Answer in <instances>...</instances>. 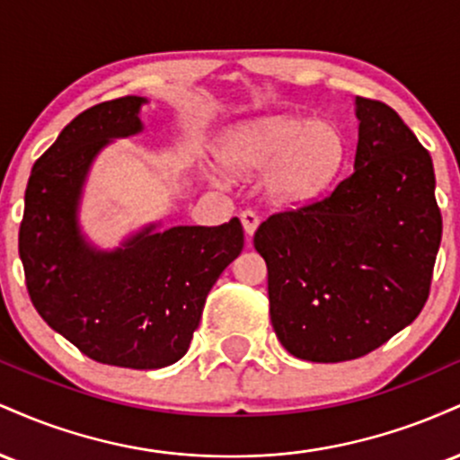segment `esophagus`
<instances>
[{"instance_id":"obj_1","label":"esophagus","mask_w":460,"mask_h":460,"mask_svg":"<svg viewBox=\"0 0 460 460\" xmlns=\"http://www.w3.org/2000/svg\"><path fill=\"white\" fill-rule=\"evenodd\" d=\"M240 218H242V226H244L246 235L252 237L257 226H260V216L252 212V209H244V212L240 214Z\"/></svg>"}]
</instances>
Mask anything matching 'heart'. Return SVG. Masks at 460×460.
<instances>
[{
    "instance_id": "obj_1",
    "label": "heart",
    "mask_w": 460,
    "mask_h": 460,
    "mask_svg": "<svg viewBox=\"0 0 460 460\" xmlns=\"http://www.w3.org/2000/svg\"><path fill=\"white\" fill-rule=\"evenodd\" d=\"M218 153L225 166L240 175L268 168L266 190L277 203L305 205L329 194L340 181L350 140L335 120L270 114L231 128Z\"/></svg>"
}]
</instances>
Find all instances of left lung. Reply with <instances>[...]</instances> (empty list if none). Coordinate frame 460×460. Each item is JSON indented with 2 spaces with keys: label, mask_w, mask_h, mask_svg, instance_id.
<instances>
[{
  "label": "left lung",
  "mask_w": 460,
  "mask_h": 460,
  "mask_svg": "<svg viewBox=\"0 0 460 460\" xmlns=\"http://www.w3.org/2000/svg\"><path fill=\"white\" fill-rule=\"evenodd\" d=\"M355 171L324 199L272 214L252 244L289 355L340 363L376 350L429 300L441 244L430 153L389 105L357 97Z\"/></svg>",
  "instance_id": "left-lung-1"
}]
</instances>
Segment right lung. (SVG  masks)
Here are the masks:
<instances>
[{"mask_svg": "<svg viewBox=\"0 0 460 460\" xmlns=\"http://www.w3.org/2000/svg\"><path fill=\"white\" fill-rule=\"evenodd\" d=\"M145 97L93 105L39 157L25 188L19 255L47 324L108 366L157 369L188 352L205 298L242 252L237 218L218 226L149 225L114 251L88 244L77 223L91 164L114 138L142 131Z\"/></svg>", "mask_w": 460, "mask_h": 460, "instance_id": "obj_1", "label": "right lung"}]
</instances>
